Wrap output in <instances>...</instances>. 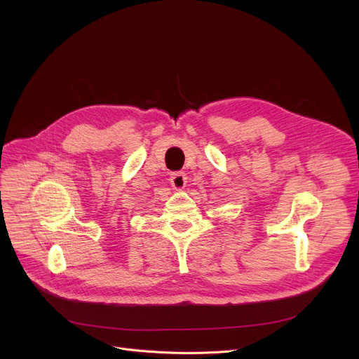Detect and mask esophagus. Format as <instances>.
<instances>
[{"label":"esophagus","mask_w":359,"mask_h":359,"mask_svg":"<svg viewBox=\"0 0 359 359\" xmlns=\"http://www.w3.org/2000/svg\"><path fill=\"white\" fill-rule=\"evenodd\" d=\"M170 183H172L173 189H176V191L184 189V186H186V176H184V173H175V175H172V177H170Z\"/></svg>","instance_id":"esophagus-1"}]
</instances>
